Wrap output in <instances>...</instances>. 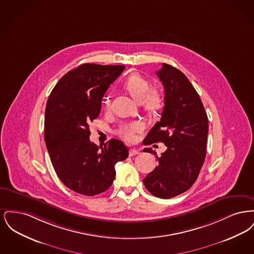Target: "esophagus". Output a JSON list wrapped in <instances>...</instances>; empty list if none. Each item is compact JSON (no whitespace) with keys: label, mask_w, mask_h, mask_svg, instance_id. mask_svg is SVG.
<instances>
[{"label":"esophagus","mask_w":254,"mask_h":254,"mask_svg":"<svg viewBox=\"0 0 254 254\" xmlns=\"http://www.w3.org/2000/svg\"><path fill=\"white\" fill-rule=\"evenodd\" d=\"M137 154H139V150H137L135 148L129 149V156H134V155H137Z\"/></svg>","instance_id":"esophagus-1"}]
</instances>
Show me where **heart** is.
Instances as JSON below:
<instances>
[{
    "mask_svg": "<svg viewBox=\"0 0 254 254\" xmlns=\"http://www.w3.org/2000/svg\"><path fill=\"white\" fill-rule=\"evenodd\" d=\"M124 88L130 94L135 101L142 103L145 110L154 113L162 108L164 103L163 93L157 88H149V82L140 74L133 73L129 75L123 84ZM103 105L106 109L110 106L109 96L103 99ZM145 128L143 123L139 121L123 124L118 128V133L127 141L131 142L137 133L142 132Z\"/></svg>",
    "mask_w": 254,
    "mask_h": 254,
    "instance_id": "b5f03b06",
    "label": "heart"
}]
</instances>
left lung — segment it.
I'll list each match as a JSON object with an SVG mask.
<instances>
[{"label":"left lung","instance_id":"1","mask_svg":"<svg viewBox=\"0 0 254 254\" xmlns=\"http://www.w3.org/2000/svg\"><path fill=\"white\" fill-rule=\"evenodd\" d=\"M156 74L165 87V107L161 120L143 143L163 142L168 148L156 156L157 167L143 181L152 195L169 199L190 190L198 178L205 162L208 120L200 97L184 73L163 64ZM143 151L156 153L150 147Z\"/></svg>","mask_w":254,"mask_h":254}]
</instances>
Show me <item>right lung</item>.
<instances>
[{
    "instance_id": "add662e5",
    "label": "right lung",
    "mask_w": 254,
    "mask_h": 254,
    "mask_svg": "<svg viewBox=\"0 0 254 254\" xmlns=\"http://www.w3.org/2000/svg\"><path fill=\"white\" fill-rule=\"evenodd\" d=\"M125 65L84 64L64 74L46 107L45 141L61 181L77 193L106 191L115 178V165L128 157L123 142L104 146L89 140V124L100 115L102 98Z\"/></svg>"
}]
</instances>
